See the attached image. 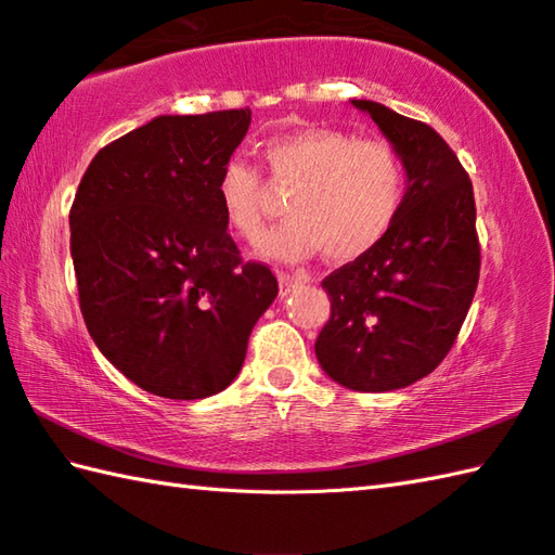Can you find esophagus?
I'll use <instances>...</instances> for the list:
<instances>
[{
    "label": "esophagus",
    "mask_w": 555,
    "mask_h": 555,
    "mask_svg": "<svg viewBox=\"0 0 555 555\" xmlns=\"http://www.w3.org/2000/svg\"><path fill=\"white\" fill-rule=\"evenodd\" d=\"M302 284V279L296 274H288V271H281L279 274V286H281V296H288V293Z\"/></svg>",
    "instance_id": "1"
}]
</instances>
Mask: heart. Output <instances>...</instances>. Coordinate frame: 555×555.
Here are the masks:
<instances>
[{"label":"heart","mask_w":555,"mask_h":555,"mask_svg":"<svg viewBox=\"0 0 555 555\" xmlns=\"http://www.w3.org/2000/svg\"><path fill=\"white\" fill-rule=\"evenodd\" d=\"M259 152L271 183L291 188L288 219L259 241L267 257L298 262L324 250L332 262H350L379 245L403 209L405 164L386 140L310 126L264 140ZM217 203L227 227L255 243L264 219L262 173L229 159L217 179Z\"/></svg>","instance_id":"obj_1"}]
</instances>
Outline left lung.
Instances as JSON below:
<instances>
[{"label":"left lung","instance_id":"1","mask_svg":"<svg viewBox=\"0 0 555 555\" xmlns=\"http://www.w3.org/2000/svg\"><path fill=\"white\" fill-rule=\"evenodd\" d=\"M352 104L398 150L408 191L384 241L322 281L332 317L314 352L352 391H393L431 374L455 344L479 284L477 207L465 167L429 124Z\"/></svg>","mask_w":555,"mask_h":555}]
</instances>
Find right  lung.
Listing matches in <instances>:
<instances>
[{"mask_svg": "<svg viewBox=\"0 0 555 555\" xmlns=\"http://www.w3.org/2000/svg\"><path fill=\"white\" fill-rule=\"evenodd\" d=\"M250 109L157 116L104 145L70 205L78 302L102 356L147 393L195 400L238 376L279 284L217 203Z\"/></svg>", "mask_w": 555, "mask_h": 555, "instance_id": "1", "label": "right lung"}]
</instances>
